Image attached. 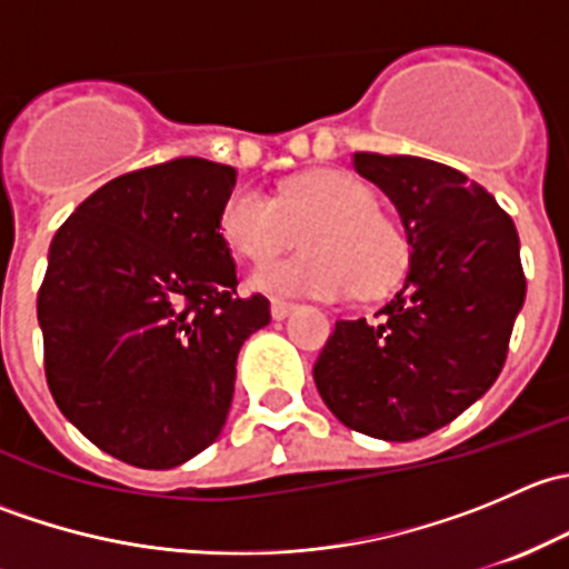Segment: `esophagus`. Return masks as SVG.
Returning a JSON list of instances; mask_svg holds the SVG:
<instances>
[{
  "label": "esophagus",
  "mask_w": 569,
  "mask_h": 569,
  "mask_svg": "<svg viewBox=\"0 0 569 569\" xmlns=\"http://www.w3.org/2000/svg\"><path fill=\"white\" fill-rule=\"evenodd\" d=\"M269 308H272V319H286L291 311H295L297 306H295V302H289V300H272V306H269Z\"/></svg>",
  "instance_id": "obj_1"
}]
</instances>
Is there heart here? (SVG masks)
<instances>
[{
	"label": "heart",
	"mask_w": 569,
	"mask_h": 569,
	"mask_svg": "<svg viewBox=\"0 0 569 569\" xmlns=\"http://www.w3.org/2000/svg\"><path fill=\"white\" fill-rule=\"evenodd\" d=\"M220 231L250 261L278 256L302 231L306 252L252 269L250 283L272 295L377 297L399 283L410 263L407 237L377 209L371 187L338 170L291 178L278 200L261 189H237L220 211Z\"/></svg>",
	"instance_id": "b5f03b06"
}]
</instances>
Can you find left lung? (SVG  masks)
<instances>
[{
  "mask_svg": "<svg viewBox=\"0 0 569 569\" xmlns=\"http://www.w3.org/2000/svg\"><path fill=\"white\" fill-rule=\"evenodd\" d=\"M352 164L399 211L410 269L377 321H336L313 380L343 427L405 443L455 421L501 375L526 300L520 239L449 164L382 153Z\"/></svg>",
  "mask_w": 569,
  "mask_h": 569,
  "instance_id": "obj_1",
  "label": "left lung"
}]
</instances>
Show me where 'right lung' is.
I'll return each instance as SVG.
<instances>
[{
  "label": "right lung",
  "mask_w": 569,
  "mask_h": 569,
  "mask_svg": "<svg viewBox=\"0 0 569 569\" xmlns=\"http://www.w3.org/2000/svg\"><path fill=\"white\" fill-rule=\"evenodd\" d=\"M237 170L183 157L112 178L54 233L38 321L62 416L107 455L164 470L220 438L237 355L269 300L237 297L220 211Z\"/></svg>",
  "instance_id": "right-lung-1"
}]
</instances>
